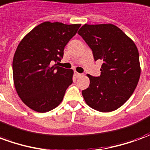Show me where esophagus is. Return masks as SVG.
<instances>
[{"label": "esophagus", "mask_w": 150, "mask_h": 150, "mask_svg": "<svg viewBox=\"0 0 150 150\" xmlns=\"http://www.w3.org/2000/svg\"><path fill=\"white\" fill-rule=\"evenodd\" d=\"M75 76L77 77V78H79V77H81L82 75H83L82 74H80V73H78V72H75Z\"/></svg>", "instance_id": "obj_1"}]
</instances>
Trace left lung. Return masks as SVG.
<instances>
[{
	"instance_id": "1",
	"label": "left lung",
	"mask_w": 150,
	"mask_h": 150,
	"mask_svg": "<svg viewBox=\"0 0 150 150\" xmlns=\"http://www.w3.org/2000/svg\"><path fill=\"white\" fill-rule=\"evenodd\" d=\"M78 34L91 49L95 60L103 61L100 76L88 75L90 85L82 91L86 104L101 112L116 110L130 98L138 83L137 47L112 24H85Z\"/></svg>"
}]
</instances>
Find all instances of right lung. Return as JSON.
<instances>
[{"label":"right lung","mask_w":150,"mask_h":150,"mask_svg":"<svg viewBox=\"0 0 150 150\" xmlns=\"http://www.w3.org/2000/svg\"><path fill=\"white\" fill-rule=\"evenodd\" d=\"M80 25L45 21L19 43L13 60V83L19 97L32 110L49 112L63 100L74 71L58 67V62Z\"/></svg>","instance_id":"right-lung-1"}]
</instances>
